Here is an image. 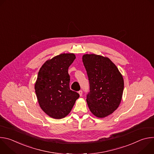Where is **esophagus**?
Instances as JSON below:
<instances>
[{"instance_id": "34e87169", "label": "esophagus", "mask_w": 154, "mask_h": 154, "mask_svg": "<svg viewBox=\"0 0 154 154\" xmlns=\"http://www.w3.org/2000/svg\"><path fill=\"white\" fill-rule=\"evenodd\" d=\"M79 94L80 96H82V94H83V91H82V90H80V91H79Z\"/></svg>"}]
</instances>
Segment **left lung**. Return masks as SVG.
I'll return each instance as SVG.
<instances>
[{
	"mask_svg": "<svg viewBox=\"0 0 154 154\" xmlns=\"http://www.w3.org/2000/svg\"><path fill=\"white\" fill-rule=\"evenodd\" d=\"M82 60L90 82L86 102L91 112L103 118L118 108L124 90V79L116 66L107 57L85 54Z\"/></svg>",
	"mask_w": 154,
	"mask_h": 154,
	"instance_id": "left-lung-1",
	"label": "left lung"
}]
</instances>
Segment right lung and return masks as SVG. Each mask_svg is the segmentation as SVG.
Wrapping results in <instances>:
<instances>
[{
    "label": "right lung",
    "mask_w": 154,
    "mask_h": 154,
    "mask_svg": "<svg viewBox=\"0 0 154 154\" xmlns=\"http://www.w3.org/2000/svg\"><path fill=\"white\" fill-rule=\"evenodd\" d=\"M75 59L74 54H61L47 60L40 68L35 90L41 108L54 119L66 116L79 94L70 90L68 68Z\"/></svg>",
    "instance_id": "right-lung-1"
}]
</instances>
